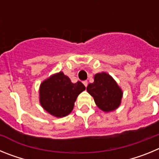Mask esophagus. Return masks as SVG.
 <instances>
[{"label": "esophagus", "instance_id": "34e87169", "mask_svg": "<svg viewBox=\"0 0 159 159\" xmlns=\"http://www.w3.org/2000/svg\"><path fill=\"white\" fill-rule=\"evenodd\" d=\"M83 84H84V86H85L87 88V86H88V81H84V82H83Z\"/></svg>", "mask_w": 159, "mask_h": 159}]
</instances>
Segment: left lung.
<instances>
[{"label":"left lung","instance_id":"left-lung-1","mask_svg":"<svg viewBox=\"0 0 159 159\" xmlns=\"http://www.w3.org/2000/svg\"><path fill=\"white\" fill-rule=\"evenodd\" d=\"M88 93L93 97L97 107L104 112L116 110L123 98V90L108 73H97L94 82L87 87Z\"/></svg>","mask_w":159,"mask_h":159}]
</instances>
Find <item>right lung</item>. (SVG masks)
Here are the masks:
<instances>
[{
	"label": "right lung",
	"instance_id": "add662e5",
	"mask_svg": "<svg viewBox=\"0 0 159 159\" xmlns=\"http://www.w3.org/2000/svg\"><path fill=\"white\" fill-rule=\"evenodd\" d=\"M85 89L80 81L73 84L63 71L55 73L40 84V103L52 116L65 117L72 111L77 97Z\"/></svg>",
	"mask_w": 159,
	"mask_h": 159
}]
</instances>
